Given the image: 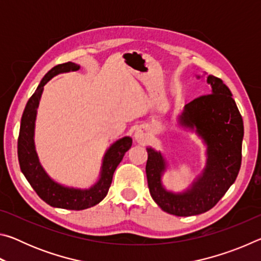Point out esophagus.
Wrapping results in <instances>:
<instances>
[{"label":"esophagus","instance_id":"obj_1","mask_svg":"<svg viewBox=\"0 0 261 261\" xmlns=\"http://www.w3.org/2000/svg\"><path fill=\"white\" fill-rule=\"evenodd\" d=\"M135 138L138 141H143L144 138H145V134L141 130H137L135 132Z\"/></svg>","mask_w":261,"mask_h":261}]
</instances>
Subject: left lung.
I'll list each match as a JSON object with an SVG mask.
<instances>
[{"instance_id":"8db88e82","label":"left lung","mask_w":261,"mask_h":261,"mask_svg":"<svg viewBox=\"0 0 261 261\" xmlns=\"http://www.w3.org/2000/svg\"><path fill=\"white\" fill-rule=\"evenodd\" d=\"M199 79L201 76H197ZM211 94L184 106L178 125L196 134L206 146L201 174L182 192L167 190L162 176L168 162L160 151L147 147L146 176L149 193L162 211L176 216L198 215L210 211L236 180L242 162L244 125L232 94L220 78L210 74Z\"/></svg>"}]
</instances>
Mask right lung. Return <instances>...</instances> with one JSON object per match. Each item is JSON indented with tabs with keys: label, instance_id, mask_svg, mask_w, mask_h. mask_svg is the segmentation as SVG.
I'll use <instances>...</instances> for the list:
<instances>
[{
	"label": "right lung",
	"instance_id": "obj_1",
	"mask_svg": "<svg viewBox=\"0 0 261 261\" xmlns=\"http://www.w3.org/2000/svg\"><path fill=\"white\" fill-rule=\"evenodd\" d=\"M79 69L81 67L78 64L68 62V63L56 65L45 74L33 95L31 96L25 106L18 137V161L20 170L26 179L29 180L31 187L48 205L56 207V208L73 211L90 208V207L99 204L107 196L113 180L114 171L116 170L124 154L126 151H129L132 145V138L129 136L117 139L110 145L103 155L99 178L88 189L67 187V185L60 184L53 179L43 169L34 143L35 120H37L38 107L43 92V86L57 74L78 71Z\"/></svg>",
	"mask_w": 261,
	"mask_h": 261
}]
</instances>
